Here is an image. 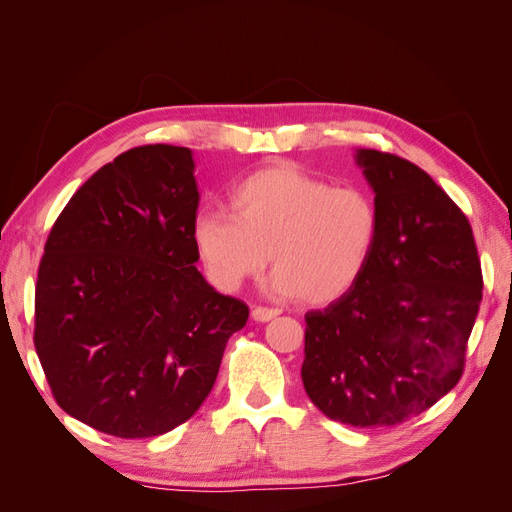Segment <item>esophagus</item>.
<instances>
[{
	"label": "esophagus",
	"instance_id": "34e87169",
	"mask_svg": "<svg viewBox=\"0 0 512 512\" xmlns=\"http://www.w3.org/2000/svg\"><path fill=\"white\" fill-rule=\"evenodd\" d=\"M275 316H280V309H273V307H254L252 309V318L256 322H269Z\"/></svg>",
	"mask_w": 512,
	"mask_h": 512
}]
</instances>
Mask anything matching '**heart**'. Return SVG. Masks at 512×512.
Here are the masks:
<instances>
[{"label": "heart", "mask_w": 512, "mask_h": 512, "mask_svg": "<svg viewBox=\"0 0 512 512\" xmlns=\"http://www.w3.org/2000/svg\"><path fill=\"white\" fill-rule=\"evenodd\" d=\"M378 237L374 198L275 164L245 177L230 194V215L200 213L192 239L211 282L237 290L273 262L271 292L329 305L361 280Z\"/></svg>", "instance_id": "b5f03b06"}]
</instances>
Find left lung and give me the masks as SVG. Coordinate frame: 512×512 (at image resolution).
Here are the masks:
<instances>
[{"mask_svg":"<svg viewBox=\"0 0 512 512\" xmlns=\"http://www.w3.org/2000/svg\"><path fill=\"white\" fill-rule=\"evenodd\" d=\"M354 160L376 194L378 237L354 288L305 314L301 378L324 416L376 429L459 382L483 275L468 218L425 170L376 149Z\"/></svg>","mask_w":512,"mask_h":512,"instance_id":"left-lung-1","label":"left lung"}]
</instances>
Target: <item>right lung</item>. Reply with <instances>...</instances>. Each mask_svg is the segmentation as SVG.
<instances>
[{"mask_svg": "<svg viewBox=\"0 0 512 512\" xmlns=\"http://www.w3.org/2000/svg\"><path fill=\"white\" fill-rule=\"evenodd\" d=\"M188 147L145 145L91 175L38 269L34 344L57 404L117 438L185 423L250 309L196 269Z\"/></svg>", "mask_w": 512, "mask_h": 512, "instance_id": "obj_1", "label": "right lung"}]
</instances>
